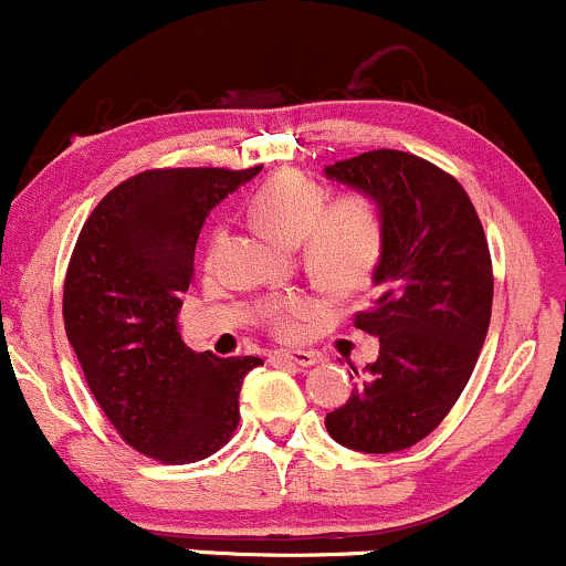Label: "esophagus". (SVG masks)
Segmentation results:
<instances>
[{
	"mask_svg": "<svg viewBox=\"0 0 566 566\" xmlns=\"http://www.w3.org/2000/svg\"><path fill=\"white\" fill-rule=\"evenodd\" d=\"M274 359L290 361L295 367H314L319 361V354L316 350H276Z\"/></svg>",
	"mask_w": 566,
	"mask_h": 566,
	"instance_id": "1",
	"label": "esophagus"
}]
</instances>
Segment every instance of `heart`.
Listing matches in <instances>:
<instances>
[{
    "label": "heart",
    "instance_id": "obj_1",
    "mask_svg": "<svg viewBox=\"0 0 566 566\" xmlns=\"http://www.w3.org/2000/svg\"><path fill=\"white\" fill-rule=\"evenodd\" d=\"M250 218L279 242H301L303 263L324 287L354 292L369 282L382 255V212L369 193L348 191L327 201L319 184L301 172H276L252 193ZM223 244V231L210 239V263ZM316 308L305 292L271 295L261 303V322L292 337Z\"/></svg>",
    "mask_w": 566,
    "mask_h": 566
}]
</instances>
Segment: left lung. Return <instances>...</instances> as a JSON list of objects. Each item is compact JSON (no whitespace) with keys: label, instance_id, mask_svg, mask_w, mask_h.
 <instances>
[{"label":"left lung","instance_id":"8db88e82","mask_svg":"<svg viewBox=\"0 0 566 566\" xmlns=\"http://www.w3.org/2000/svg\"><path fill=\"white\" fill-rule=\"evenodd\" d=\"M324 175L369 193L382 212L375 297L354 319L380 354L324 426L348 450H407L447 418L490 329L495 282L482 220L450 172L415 154L380 148Z\"/></svg>","mask_w":566,"mask_h":566}]
</instances>
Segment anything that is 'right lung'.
Masks as SVG:
<instances>
[{
  "label": "right lung",
  "instance_id": "1",
  "mask_svg": "<svg viewBox=\"0 0 566 566\" xmlns=\"http://www.w3.org/2000/svg\"><path fill=\"white\" fill-rule=\"evenodd\" d=\"M261 172L172 167L133 175L87 218L63 284V322L90 391L129 447L159 463L210 458L239 426L258 356L197 354L178 333L212 207Z\"/></svg>",
  "mask_w": 566,
  "mask_h": 566
}]
</instances>
